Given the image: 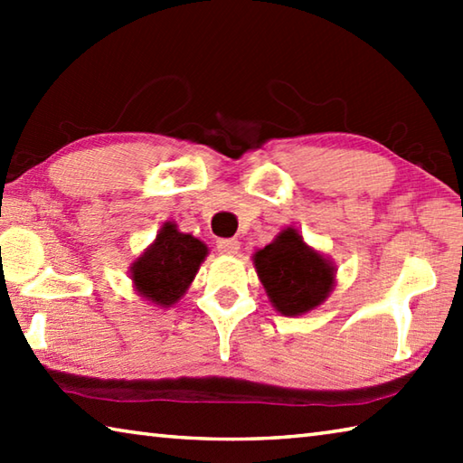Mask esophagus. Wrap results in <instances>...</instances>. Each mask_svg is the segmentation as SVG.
<instances>
[{"mask_svg":"<svg viewBox=\"0 0 463 463\" xmlns=\"http://www.w3.org/2000/svg\"><path fill=\"white\" fill-rule=\"evenodd\" d=\"M216 249L224 255H237L241 249V242L237 239H221L216 242Z\"/></svg>","mask_w":463,"mask_h":463,"instance_id":"obj_1","label":"esophagus"}]
</instances>
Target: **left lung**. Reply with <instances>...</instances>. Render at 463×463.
Here are the masks:
<instances>
[{
    "mask_svg": "<svg viewBox=\"0 0 463 463\" xmlns=\"http://www.w3.org/2000/svg\"><path fill=\"white\" fill-rule=\"evenodd\" d=\"M271 307L284 317L307 315L323 304L335 286V265L304 242L292 226L253 255Z\"/></svg>",
    "mask_w": 463,
    "mask_h": 463,
    "instance_id": "obj_1",
    "label": "left lung"
}]
</instances>
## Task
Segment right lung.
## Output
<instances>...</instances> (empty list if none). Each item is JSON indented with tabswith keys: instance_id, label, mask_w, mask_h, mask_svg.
Segmentation results:
<instances>
[{
	"instance_id": "add662e5",
	"label": "right lung",
	"mask_w": 463,
	"mask_h": 463,
	"mask_svg": "<svg viewBox=\"0 0 463 463\" xmlns=\"http://www.w3.org/2000/svg\"><path fill=\"white\" fill-rule=\"evenodd\" d=\"M206 255L208 247L202 241L179 232L174 222H165L153 245L132 263V284L138 296L169 308L190 288Z\"/></svg>"
}]
</instances>
